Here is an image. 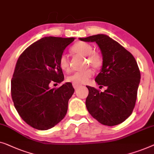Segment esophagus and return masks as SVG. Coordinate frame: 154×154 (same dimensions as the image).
Returning a JSON list of instances; mask_svg holds the SVG:
<instances>
[{
    "label": "esophagus",
    "mask_w": 154,
    "mask_h": 154,
    "mask_svg": "<svg viewBox=\"0 0 154 154\" xmlns=\"http://www.w3.org/2000/svg\"><path fill=\"white\" fill-rule=\"evenodd\" d=\"M72 86H73V87H74L75 89H76V88H78L80 86H82V85L80 84H79V83H75V82H73Z\"/></svg>",
    "instance_id": "1"
}]
</instances>
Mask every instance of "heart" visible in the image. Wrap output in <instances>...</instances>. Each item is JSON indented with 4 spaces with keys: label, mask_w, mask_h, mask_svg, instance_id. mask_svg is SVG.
Segmentation results:
<instances>
[{
    "label": "heart",
    "mask_w": 154,
    "mask_h": 154,
    "mask_svg": "<svg viewBox=\"0 0 154 154\" xmlns=\"http://www.w3.org/2000/svg\"><path fill=\"white\" fill-rule=\"evenodd\" d=\"M72 52L82 56H86V65H90L95 69L100 68L103 64V58L98 52L94 51V49L91 45L84 42H79L74 45L72 47ZM60 68L65 72H68L70 70V60L68 56L65 54L60 56L59 58ZM93 71L91 69H87L81 72H76L68 77V80L75 83H86L88 79L92 77Z\"/></svg>",
    "instance_id": "1"
}]
</instances>
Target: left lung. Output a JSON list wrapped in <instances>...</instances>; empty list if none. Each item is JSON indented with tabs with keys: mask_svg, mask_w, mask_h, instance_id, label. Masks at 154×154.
Returning a JSON list of instances; mask_svg holds the SVG:
<instances>
[{
	"mask_svg": "<svg viewBox=\"0 0 154 154\" xmlns=\"http://www.w3.org/2000/svg\"><path fill=\"white\" fill-rule=\"evenodd\" d=\"M95 42L103 56V66L95 81L107 86L104 92L86 86V107L102 124L116 125L131 116L135 107L140 82V71L134 56L119 43L104 34L79 38Z\"/></svg>",
	"mask_w": 154,
	"mask_h": 154,
	"instance_id": "1",
	"label": "left lung"
}]
</instances>
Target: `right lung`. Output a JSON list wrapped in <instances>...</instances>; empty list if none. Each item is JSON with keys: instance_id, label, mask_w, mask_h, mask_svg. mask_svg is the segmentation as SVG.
I'll use <instances>...</instances> for the list:
<instances>
[{"instance_id": "add662e5", "label": "right lung", "mask_w": 154, "mask_h": 154, "mask_svg": "<svg viewBox=\"0 0 154 154\" xmlns=\"http://www.w3.org/2000/svg\"><path fill=\"white\" fill-rule=\"evenodd\" d=\"M75 38L45 37L27 47L19 56L11 80L15 109L27 124L45 131L61 121L68 111L75 89L70 82L51 88V82L60 83L64 75L59 58Z\"/></svg>"}]
</instances>
